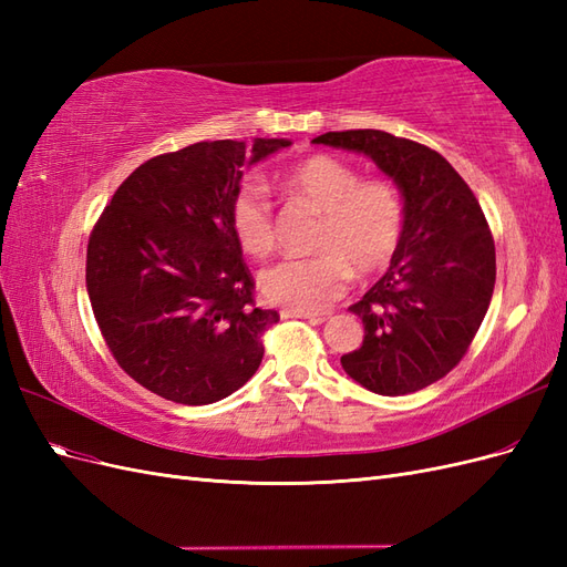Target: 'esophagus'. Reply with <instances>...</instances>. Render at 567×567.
<instances>
[{
  "mask_svg": "<svg viewBox=\"0 0 567 567\" xmlns=\"http://www.w3.org/2000/svg\"><path fill=\"white\" fill-rule=\"evenodd\" d=\"M281 319H310L315 323H321L326 315L321 312H298V310H281Z\"/></svg>",
  "mask_w": 567,
  "mask_h": 567,
  "instance_id": "34e87169",
  "label": "esophagus"
}]
</instances>
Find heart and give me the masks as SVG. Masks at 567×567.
I'll return each instance as SVG.
<instances>
[{"label": "heart", "mask_w": 567, "mask_h": 567, "mask_svg": "<svg viewBox=\"0 0 567 567\" xmlns=\"http://www.w3.org/2000/svg\"><path fill=\"white\" fill-rule=\"evenodd\" d=\"M290 196L321 215L315 250L307 260H284L262 271L260 290L271 305L317 312L346 293L350 271L373 277L400 250L404 198L388 179H364L357 167L333 156H312L290 169ZM236 241L255 257L277 244L274 208L267 188L248 179L236 188L229 208Z\"/></svg>", "instance_id": "heart-1"}]
</instances>
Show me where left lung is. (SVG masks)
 <instances>
[{"label": "left lung", "mask_w": 567, "mask_h": 567, "mask_svg": "<svg viewBox=\"0 0 567 567\" xmlns=\"http://www.w3.org/2000/svg\"><path fill=\"white\" fill-rule=\"evenodd\" d=\"M315 144L371 158L404 198V234L383 279L350 307L364 342L340 364L362 388L400 398L447 375L494 293L496 257L477 198L437 151L381 130L326 132Z\"/></svg>", "instance_id": "left-lung-1"}]
</instances>
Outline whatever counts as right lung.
<instances>
[{
  "instance_id": "add662e5",
  "label": "right lung",
  "mask_w": 567,
  "mask_h": 567,
  "mask_svg": "<svg viewBox=\"0 0 567 567\" xmlns=\"http://www.w3.org/2000/svg\"><path fill=\"white\" fill-rule=\"evenodd\" d=\"M290 140L198 142L140 165L117 186L87 246V293L117 364L179 404L246 385L279 321L252 300L229 208L244 169Z\"/></svg>"
}]
</instances>
